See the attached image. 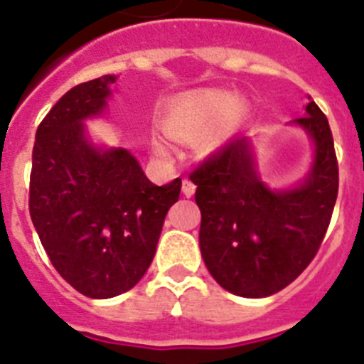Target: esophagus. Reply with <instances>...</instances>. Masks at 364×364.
Masks as SVG:
<instances>
[{
  "label": "esophagus",
  "instance_id": "obj_1",
  "mask_svg": "<svg viewBox=\"0 0 364 364\" xmlns=\"http://www.w3.org/2000/svg\"><path fill=\"white\" fill-rule=\"evenodd\" d=\"M182 193H184L186 197H191V195L195 193V184L189 178L182 180Z\"/></svg>",
  "mask_w": 364,
  "mask_h": 364
}]
</instances>
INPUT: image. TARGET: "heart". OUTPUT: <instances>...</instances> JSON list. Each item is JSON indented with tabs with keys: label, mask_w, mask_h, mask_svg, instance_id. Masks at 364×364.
<instances>
[{
	"label": "heart",
	"mask_w": 364,
	"mask_h": 364,
	"mask_svg": "<svg viewBox=\"0 0 364 364\" xmlns=\"http://www.w3.org/2000/svg\"><path fill=\"white\" fill-rule=\"evenodd\" d=\"M243 112V102L237 99L230 101L226 93L208 92L191 99L175 112L169 121V132L178 139H193L217 126L215 132L210 136L212 141H217L237 123Z\"/></svg>",
	"instance_id": "obj_1"
}]
</instances>
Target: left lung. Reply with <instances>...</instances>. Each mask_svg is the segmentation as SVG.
<instances>
[{"mask_svg":"<svg viewBox=\"0 0 364 364\" xmlns=\"http://www.w3.org/2000/svg\"><path fill=\"white\" fill-rule=\"evenodd\" d=\"M306 112L294 123L311 134L315 164L300 188H267L247 138H232L189 173L203 215V259L217 284L237 296H271L287 287L313 262L330 226L338 191L333 136L311 97Z\"/></svg>","mask_w":364,"mask_h":364,"instance_id":"obj_1","label":"left lung"}]
</instances>
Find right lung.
Segmentation results:
<instances>
[{
  "label": "right lung",
  "instance_id": "1",
  "mask_svg": "<svg viewBox=\"0 0 364 364\" xmlns=\"http://www.w3.org/2000/svg\"><path fill=\"white\" fill-rule=\"evenodd\" d=\"M114 75L77 85L36 129L29 213L43 250L90 298L125 293L147 272L182 180L154 186L129 151H97L80 123L105 108Z\"/></svg>",
  "mask_w": 364,
  "mask_h": 364
}]
</instances>
